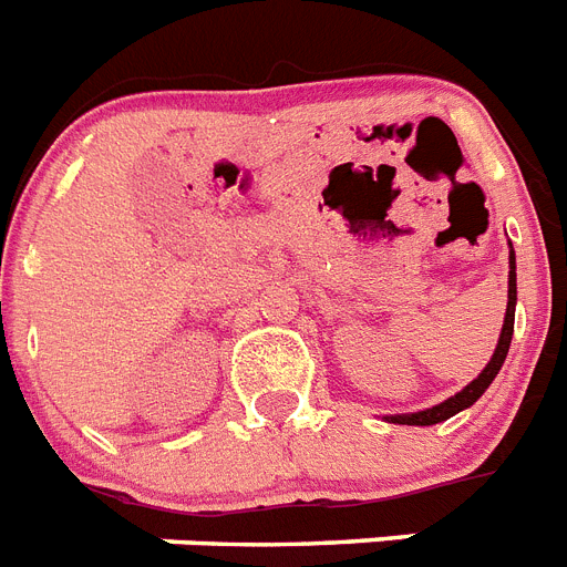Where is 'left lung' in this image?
<instances>
[{"label":"left lung","mask_w":567,"mask_h":567,"mask_svg":"<svg viewBox=\"0 0 567 567\" xmlns=\"http://www.w3.org/2000/svg\"><path fill=\"white\" fill-rule=\"evenodd\" d=\"M513 317H516V254L511 250L507 313H504V326H502V337H498V346H496V351H493V357H489V363L484 365V372L478 374V378H475L470 386L461 389L455 398H450V401L437 403V406H432V409H423V412H412V415H398V417H392V423H406V426H432V423H441V421H446V417H453L455 412H461V409L473 406V403L484 394V389L493 383V378H496L498 369H502L504 357H507V349H511V337H513Z\"/></svg>","instance_id":"left-lung-1"}]
</instances>
